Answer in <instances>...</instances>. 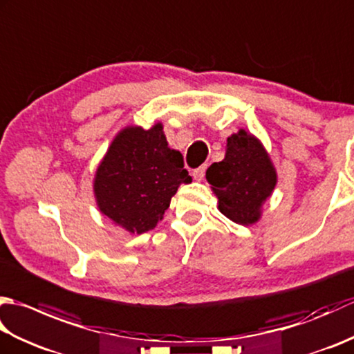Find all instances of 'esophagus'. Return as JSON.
<instances>
[{"label":"esophagus","instance_id":"esophagus-1","mask_svg":"<svg viewBox=\"0 0 354 354\" xmlns=\"http://www.w3.org/2000/svg\"><path fill=\"white\" fill-rule=\"evenodd\" d=\"M205 170H207V164L201 165V167H198V169H194V170H193V178L196 179V181H201V179H204Z\"/></svg>","mask_w":354,"mask_h":354}]
</instances>
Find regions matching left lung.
Instances as JSON below:
<instances>
[{
  "label": "left lung",
  "mask_w": 354,
  "mask_h": 354,
  "mask_svg": "<svg viewBox=\"0 0 354 354\" xmlns=\"http://www.w3.org/2000/svg\"><path fill=\"white\" fill-rule=\"evenodd\" d=\"M207 181L223 216L239 225H252L275 189L277 171L261 142L240 129L227 140L223 160L208 167Z\"/></svg>",
  "instance_id": "8db88e82"
}]
</instances>
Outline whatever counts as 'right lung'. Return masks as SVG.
Instances as JSON below:
<instances>
[{"label":"right lung","mask_w":354,"mask_h":354,"mask_svg":"<svg viewBox=\"0 0 354 354\" xmlns=\"http://www.w3.org/2000/svg\"><path fill=\"white\" fill-rule=\"evenodd\" d=\"M192 183L181 152L169 147L162 124L145 131L127 126L117 133L94 178L99 209L132 234L162 219L181 184Z\"/></svg>","instance_id":"obj_1"}]
</instances>
